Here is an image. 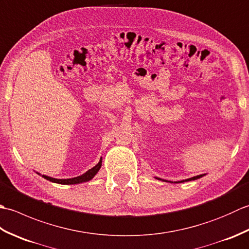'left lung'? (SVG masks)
<instances>
[{"label": "left lung", "instance_id": "1", "mask_svg": "<svg viewBox=\"0 0 249 249\" xmlns=\"http://www.w3.org/2000/svg\"><path fill=\"white\" fill-rule=\"evenodd\" d=\"M203 176H205V174H200V176H197V177H193V178H187V179H184V181H178V182H176V183H182V182H188V181H194V179H197V178H202ZM157 179H160V181H165V182H168V181H166V179H161V178H156ZM170 183H172L171 181H169Z\"/></svg>", "mask_w": 249, "mask_h": 249}]
</instances>
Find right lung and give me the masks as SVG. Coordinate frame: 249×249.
I'll use <instances>...</instances> for the list:
<instances>
[{"label":"right lung","mask_w":249,"mask_h":249,"mask_svg":"<svg viewBox=\"0 0 249 249\" xmlns=\"http://www.w3.org/2000/svg\"><path fill=\"white\" fill-rule=\"evenodd\" d=\"M100 167H102V158H100L99 162L97 163L96 166L93 167L92 169H89L86 173H83L82 176H79L76 178H50V177H47V176H41L44 178L48 179L50 182H53V183H57V184H64V185H71V184H79V183H83V182H88L89 179H92L95 176H96V173L99 171ZM38 173V172H37ZM39 174V173H38Z\"/></svg>","instance_id":"obj_1"}]
</instances>
